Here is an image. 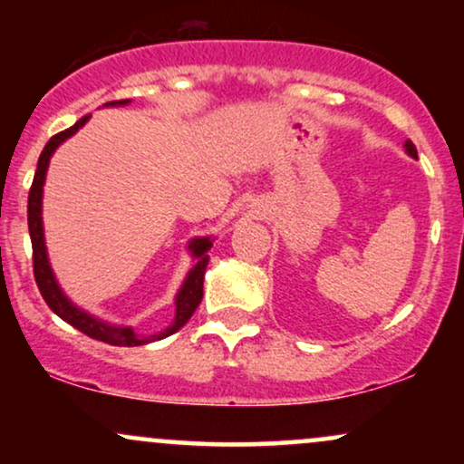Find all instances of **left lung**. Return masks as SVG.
I'll list each match as a JSON object with an SVG mask.
<instances>
[{
  "label": "left lung",
  "mask_w": 464,
  "mask_h": 464,
  "mask_svg": "<svg viewBox=\"0 0 464 464\" xmlns=\"http://www.w3.org/2000/svg\"><path fill=\"white\" fill-rule=\"evenodd\" d=\"M406 150H408V154H410V157H414V159H417V148H414V143L412 141H406Z\"/></svg>",
  "instance_id": "1"
}]
</instances>
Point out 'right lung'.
<instances>
[{"mask_svg":"<svg viewBox=\"0 0 464 464\" xmlns=\"http://www.w3.org/2000/svg\"><path fill=\"white\" fill-rule=\"evenodd\" d=\"M129 100H120V102H109L111 106L115 104H126ZM89 120V115L80 117L73 126H69L67 130L56 132L50 141L45 143L44 152L39 157V165H36L34 172V180H32V188L28 194V228H30V239H32V268H34V279L36 285H39L41 296H44L50 310L61 316L63 321L76 327L78 332L87 334L89 338L100 340V343L113 344V347H140V344H148L150 340H161L172 335L174 332H179L185 323L189 321L191 314L196 312L198 303L202 301V279H205V270L207 264H209V255L207 250L211 248V239L209 237H200L194 239L189 244V250L194 253V257L198 259V264L189 270L188 279H185L183 287H180L179 296H177V316H174V323L169 324L168 329L157 335H137L130 327H113V324H106L102 321H95L93 316L84 314L78 307H73L72 303L67 301V296L63 295L61 287H58L54 275H52L50 262H47V253H45V239H44V222H41V196H44V183H45V172H47V163H50L52 152L61 146L67 137H72L84 121Z\"/></svg>","mask_w":464,"mask_h":464,"instance_id":"right-lung-1","label":"right lung"}]
</instances>
